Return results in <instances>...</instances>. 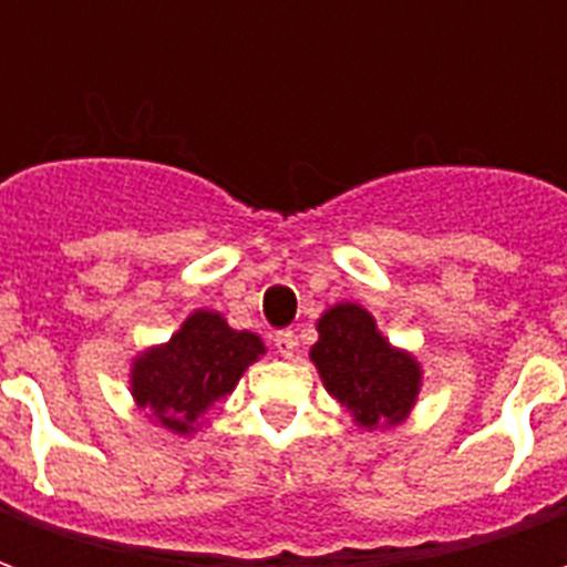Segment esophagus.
<instances>
[{
    "instance_id": "1",
    "label": "esophagus",
    "mask_w": 567,
    "mask_h": 567,
    "mask_svg": "<svg viewBox=\"0 0 567 567\" xmlns=\"http://www.w3.org/2000/svg\"><path fill=\"white\" fill-rule=\"evenodd\" d=\"M272 346H276V352H279V355H282V358H295L300 340H297L295 331H282V333H276V340H272Z\"/></svg>"
}]
</instances>
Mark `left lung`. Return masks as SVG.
<instances>
[{"instance_id": "8db88e82", "label": "left lung", "mask_w": 567, "mask_h": 567, "mask_svg": "<svg viewBox=\"0 0 567 567\" xmlns=\"http://www.w3.org/2000/svg\"><path fill=\"white\" fill-rule=\"evenodd\" d=\"M316 328L319 343L309 349V358L328 394L352 413L358 427L401 425L422 389L416 358L389 343L377 319L358 303H333Z\"/></svg>"}]
</instances>
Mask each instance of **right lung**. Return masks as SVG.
I'll return each instance as SVG.
<instances>
[{
  "label": "right lung",
  "instance_id": "right-lung-1",
  "mask_svg": "<svg viewBox=\"0 0 567 567\" xmlns=\"http://www.w3.org/2000/svg\"><path fill=\"white\" fill-rule=\"evenodd\" d=\"M264 352L258 333L234 331L221 312L197 309L166 343L133 358L130 394L151 422L187 437Z\"/></svg>",
  "mask_w": 567,
  "mask_h": 567
}]
</instances>
